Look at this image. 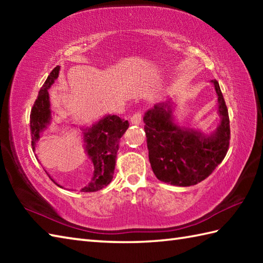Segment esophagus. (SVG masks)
I'll use <instances>...</instances> for the list:
<instances>
[{
	"instance_id": "1",
	"label": "esophagus",
	"mask_w": 263,
	"mask_h": 263,
	"mask_svg": "<svg viewBox=\"0 0 263 263\" xmlns=\"http://www.w3.org/2000/svg\"><path fill=\"white\" fill-rule=\"evenodd\" d=\"M141 119H142V115L141 113H136L133 116H131V123L133 125H139L141 123Z\"/></svg>"
}]
</instances>
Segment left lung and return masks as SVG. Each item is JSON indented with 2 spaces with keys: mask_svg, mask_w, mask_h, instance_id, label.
I'll list each match as a JSON object with an SVG mask.
<instances>
[{
  "mask_svg": "<svg viewBox=\"0 0 263 263\" xmlns=\"http://www.w3.org/2000/svg\"><path fill=\"white\" fill-rule=\"evenodd\" d=\"M218 98L219 125L204 133L184 126L174 116L172 99L154 105L144 114L149 160L159 181L176 186H191L208 177L219 165L230 146V117L217 80H211Z\"/></svg>",
  "mask_w": 263,
  "mask_h": 263,
  "instance_id": "8db88e82",
  "label": "left lung"
}]
</instances>
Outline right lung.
<instances>
[{"label": "right lung", "instance_id": "add662e5", "mask_svg": "<svg viewBox=\"0 0 263 263\" xmlns=\"http://www.w3.org/2000/svg\"><path fill=\"white\" fill-rule=\"evenodd\" d=\"M61 66L52 70L44 83L30 113V132L31 144L35 150L36 144L41 139L43 132L51 125L52 109L49 102L48 89L52 87L59 78ZM128 122L121 120L117 115H105L90 126L81 127L83 136V148L85 153L93 165V174L88 185L81 189V192H95L108 185L113 178L116 154L119 150L121 137L127 130ZM49 176V175H48ZM51 177V176H49ZM51 180L55 182L51 177Z\"/></svg>", "mask_w": 263, "mask_h": 263}]
</instances>
